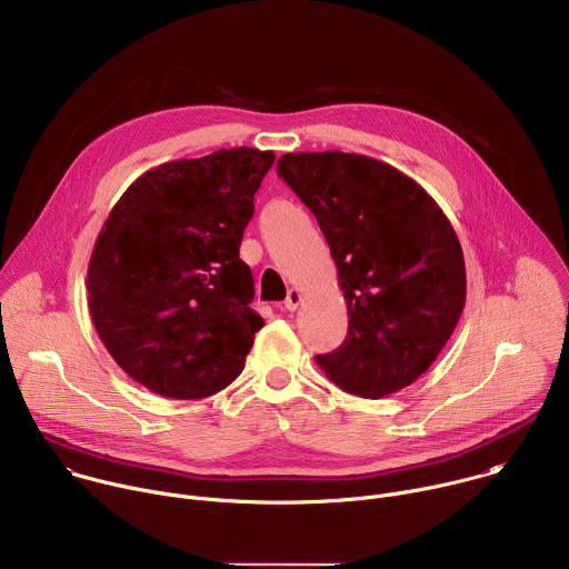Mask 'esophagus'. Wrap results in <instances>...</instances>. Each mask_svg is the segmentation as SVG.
<instances>
[{
  "label": "esophagus",
  "instance_id": "obj_1",
  "mask_svg": "<svg viewBox=\"0 0 569 569\" xmlns=\"http://www.w3.org/2000/svg\"><path fill=\"white\" fill-rule=\"evenodd\" d=\"M301 301H303V292H301L299 288H290V290H288V297H286V301H283V303H286V308H288V310H297V308L301 306Z\"/></svg>",
  "mask_w": 569,
  "mask_h": 569
}]
</instances>
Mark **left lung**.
Wrapping results in <instances>:
<instances>
[{"mask_svg": "<svg viewBox=\"0 0 569 569\" xmlns=\"http://www.w3.org/2000/svg\"><path fill=\"white\" fill-rule=\"evenodd\" d=\"M277 169L327 236L349 312L342 347L315 362L362 398L410 387L466 303L463 252L448 216L419 182L367 154L286 152Z\"/></svg>", "mask_w": 569, "mask_h": 569, "instance_id": "left-lung-1", "label": "left lung"}]
</instances>
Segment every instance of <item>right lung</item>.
I'll return each instance as SVG.
<instances>
[{
  "mask_svg": "<svg viewBox=\"0 0 569 569\" xmlns=\"http://www.w3.org/2000/svg\"><path fill=\"white\" fill-rule=\"evenodd\" d=\"M272 150L229 148L139 176L103 222L88 268L92 323L114 362L176 400L218 393L246 367L263 317L238 259Z\"/></svg>",
  "mask_w": 569,
  "mask_h": 569,
  "instance_id": "add662e5",
  "label": "right lung"
}]
</instances>
